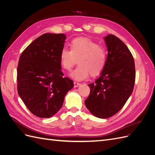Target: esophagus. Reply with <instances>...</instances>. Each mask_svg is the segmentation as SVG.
<instances>
[{
    "mask_svg": "<svg viewBox=\"0 0 155 155\" xmlns=\"http://www.w3.org/2000/svg\"><path fill=\"white\" fill-rule=\"evenodd\" d=\"M74 87H78V86H79L81 85V83H78V82H76L75 81L74 83Z\"/></svg>",
    "mask_w": 155,
    "mask_h": 155,
    "instance_id": "1",
    "label": "esophagus"
}]
</instances>
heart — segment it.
<instances>
[{
	"instance_id": "b5f03b06",
	"label": "heart",
	"mask_w": 155,
	"mask_h": 155,
	"mask_svg": "<svg viewBox=\"0 0 155 155\" xmlns=\"http://www.w3.org/2000/svg\"><path fill=\"white\" fill-rule=\"evenodd\" d=\"M70 49L62 48L60 53V63L63 69L70 71L77 61V68L70 74L74 79L83 80L99 75L107 62V51L104 46L86 38H77L70 44Z\"/></svg>"
}]
</instances>
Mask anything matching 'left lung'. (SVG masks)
I'll list each match as a JSON object with an SVG mask.
<instances>
[{"label": "left lung", "instance_id": "obj_1", "mask_svg": "<svg viewBox=\"0 0 155 155\" xmlns=\"http://www.w3.org/2000/svg\"><path fill=\"white\" fill-rule=\"evenodd\" d=\"M108 49L105 66L100 78L88 84L90 94L85 104L97 118H108L118 112L133 92L135 65L132 54L114 35L105 37Z\"/></svg>", "mask_w": 155, "mask_h": 155}]
</instances>
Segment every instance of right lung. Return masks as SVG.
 <instances>
[{
  "label": "right lung",
  "instance_id": "add662e5",
  "mask_svg": "<svg viewBox=\"0 0 155 155\" xmlns=\"http://www.w3.org/2000/svg\"><path fill=\"white\" fill-rule=\"evenodd\" d=\"M66 35L45 34L22 51L17 67V91L28 109L39 118H50L62 107L73 81L63 77L60 53Z\"/></svg>",
  "mask_w": 155,
  "mask_h": 155
}]
</instances>
